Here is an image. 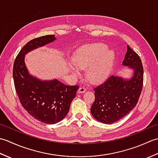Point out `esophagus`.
<instances>
[{
  "mask_svg": "<svg viewBox=\"0 0 158 158\" xmlns=\"http://www.w3.org/2000/svg\"><path fill=\"white\" fill-rule=\"evenodd\" d=\"M86 92V88L84 87H80L78 89V93H84Z\"/></svg>",
  "mask_w": 158,
  "mask_h": 158,
  "instance_id": "esophagus-1",
  "label": "esophagus"
}]
</instances>
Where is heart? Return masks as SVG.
Returning a JSON list of instances; mask_svg holds the SVG:
<instances>
[{"instance_id": "1", "label": "heart", "mask_w": 158, "mask_h": 158, "mask_svg": "<svg viewBox=\"0 0 158 158\" xmlns=\"http://www.w3.org/2000/svg\"><path fill=\"white\" fill-rule=\"evenodd\" d=\"M103 43H92L85 45L77 49L73 58V62L79 69H87L86 75L91 82L103 81L108 76L115 59V52L106 49ZM71 71L78 75L79 70L70 65Z\"/></svg>"}]
</instances>
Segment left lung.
<instances>
[{"label":"left lung","mask_w":158,"mask_h":158,"mask_svg":"<svg viewBox=\"0 0 158 158\" xmlns=\"http://www.w3.org/2000/svg\"><path fill=\"white\" fill-rule=\"evenodd\" d=\"M122 65L134 70L132 78L126 79L112 75L94 88L95 100L91 113L101 123L117 122L127 115L139 101L143 85V67L139 56L129 45Z\"/></svg>","instance_id":"8db88e82"}]
</instances>
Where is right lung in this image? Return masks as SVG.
Instances as JSON below:
<instances>
[{"label": "right lung", "mask_w": 158, "mask_h": 158, "mask_svg": "<svg viewBox=\"0 0 158 158\" xmlns=\"http://www.w3.org/2000/svg\"><path fill=\"white\" fill-rule=\"evenodd\" d=\"M55 35H45L28 42L13 64V77L20 103L30 115L40 122L53 124L68 114L78 85H67L57 79L42 81L30 75L24 61L32 50L54 41Z\"/></svg>", "instance_id": "obj_1"}]
</instances>
